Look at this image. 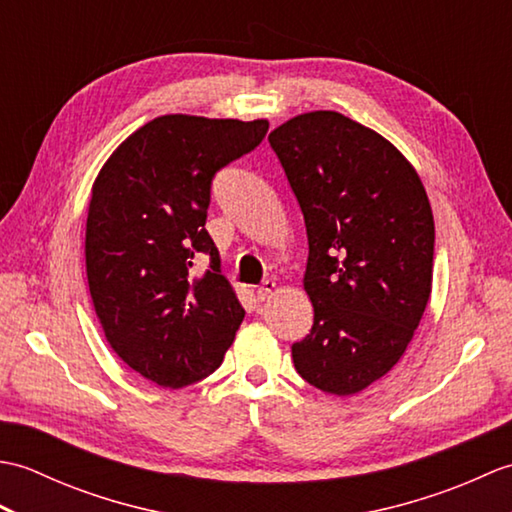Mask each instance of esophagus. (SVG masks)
I'll return each mask as SVG.
<instances>
[{"label":"esophagus","mask_w":512,"mask_h":512,"mask_svg":"<svg viewBox=\"0 0 512 512\" xmlns=\"http://www.w3.org/2000/svg\"><path fill=\"white\" fill-rule=\"evenodd\" d=\"M275 290H277V284H275V281H273V279H266L264 284L257 288V299H259V301H264V299H268L270 295H273Z\"/></svg>","instance_id":"obj_1"}]
</instances>
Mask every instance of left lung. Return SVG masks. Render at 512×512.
Returning a JSON list of instances; mask_svg holds the SVG:
<instances>
[{"instance_id": "left-lung-1", "label": "left lung", "mask_w": 512, "mask_h": 512, "mask_svg": "<svg viewBox=\"0 0 512 512\" xmlns=\"http://www.w3.org/2000/svg\"><path fill=\"white\" fill-rule=\"evenodd\" d=\"M308 233L303 288L314 308L292 345L303 380L352 396L405 354L433 277L431 204L416 169L374 129L308 112L270 132Z\"/></svg>"}]
</instances>
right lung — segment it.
Segmentation results:
<instances>
[{"instance_id": "obj_1", "label": "right lung", "mask_w": 512, "mask_h": 512, "mask_svg": "<svg viewBox=\"0 0 512 512\" xmlns=\"http://www.w3.org/2000/svg\"><path fill=\"white\" fill-rule=\"evenodd\" d=\"M266 132L268 121L158 116L94 180L85 270L96 317L112 350L160 387L215 372L244 321L204 224L215 173Z\"/></svg>"}]
</instances>
